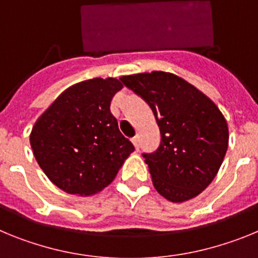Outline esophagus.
<instances>
[{
    "label": "esophagus",
    "mask_w": 258,
    "mask_h": 258,
    "mask_svg": "<svg viewBox=\"0 0 258 258\" xmlns=\"http://www.w3.org/2000/svg\"><path fill=\"white\" fill-rule=\"evenodd\" d=\"M132 142H133V145L136 146L137 150H140V136H136L132 138Z\"/></svg>",
    "instance_id": "1"
}]
</instances>
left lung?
Instances as JSON below:
<instances>
[{"instance_id":"obj_1","label":"left lung","mask_w":258,"mask_h":258,"mask_svg":"<svg viewBox=\"0 0 258 258\" xmlns=\"http://www.w3.org/2000/svg\"><path fill=\"white\" fill-rule=\"evenodd\" d=\"M120 80L149 103L160 127L159 149L143 154L154 187L173 203L198 197L226 155L229 127L222 112L199 89L169 72Z\"/></svg>"}]
</instances>
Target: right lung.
<instances>
[{
    "label": "right lung",
    "mask_w": 258,
    "mask_h": 258,
    "mask_svg": "<svg viewBox=\"0 0 258 258\" xmlns=\"http://www.w3.org/2000/svg\"><path fill=\"white\" fill-rule=\"evenodd\" d=\"M121 88L112 77L75 84L32 127L29 141L36 160L60 190L81 197L99 192L134 151L109 111Z\"/></svg>",
    "instance_id": "obj_1"
}]
</instances>
